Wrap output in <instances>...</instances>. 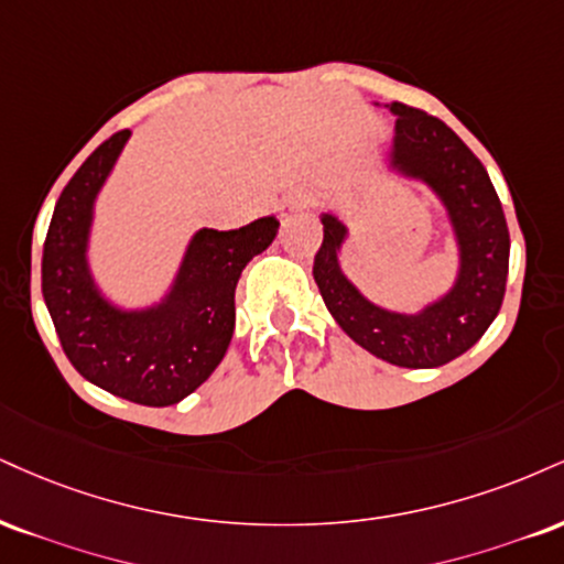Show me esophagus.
<instances>
[{
	"instance_id": "obj_1",
	"label": "esophagus",
	"mask_w": 564,
	"mask_h": 564,
	"mask_svg": "<svg viewBox=\"0 0 564 564\" xmlns=\"http://www.w3.org/2000/svg\"><path fill=\"white\" fill-rule=\"evenodd\" d=\"M312 207V196L310 194H291L286 199L281 202V217H291L296 213H302V209H310Z\"/></svg>"
}]
</instances>
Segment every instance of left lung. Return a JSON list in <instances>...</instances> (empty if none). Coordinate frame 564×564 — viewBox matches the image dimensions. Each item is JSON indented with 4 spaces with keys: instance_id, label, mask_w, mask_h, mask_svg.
<instances>
[{
    "instance_id": "obj_1",
    "label": "left lung",
    "mask_w": 564,
    "mask_h": 564,
    "mask_svg": "<svg viewBox=\"0 0 564 564\" xmlns=\"http://www.w3.org/2000/svg\"><path fill=\"white\" fill-rule=\"evenodd\" d=\"M397 115L391 167L425 181L441 196L459 243V275L452 291L417 315H399L365 300L338 268L347 226L325 213L323 243L312 275L344 334L383 362L438 368L465 355L499 315L510 270V230L486 167L444 120L393 101Z\"/></svg>"
}]
</instances>
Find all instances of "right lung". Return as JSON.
I'll use <instances>...</instances> for the list:
<instances>
[{
    "label": "right lung",
    "instance_id": "1",
    "mask_svg": "<svg viewBox=\"0 0 564 564\" xmlns=\"http://www.w3.org/2000/svg\"><path fill=\"white\" fill-rule=\"evenodd\" d=\"M131 131L88 154L59 194L46 230L42 291L67 359L86 381L147 406L199 389L226 357L236 325V283L278 234L275 217L236 230L202 228L188 243L171 294L149 310H118L88 273L94 199Z\"/></svg>",
    "mask_w": 564,
    "mask_h": 564
}]
</instances>
